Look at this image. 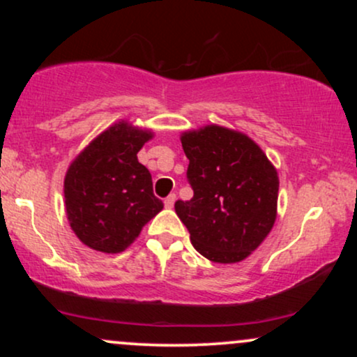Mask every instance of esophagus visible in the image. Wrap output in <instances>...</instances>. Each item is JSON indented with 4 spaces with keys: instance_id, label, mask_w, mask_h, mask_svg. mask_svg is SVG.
Returning <instances> with one entry per match:
<instances>
[{
    "instance_id": "1",
    "label": "esophagus",
    "mask_w": 357,
    "mask_h": 357,
    "mask_svg": "<svg viewBox=\"0 0 357 357\" xmlns=\"http://www.w3.org/2000/svg\"><path fill=\"white\" fill-rule=\"evenodd\" d=\"M174 202H176V195L173 192V195H169V196H167V198L165 199L166 208H173V206H174Z\"/></svg>"
}]
</instances>
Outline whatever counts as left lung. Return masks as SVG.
<instances>
[{"label":"left lung","instance_id":"obj_1","mask_svg":"<svg viewBox=\"0 0 357 357\" xmlns=\"http://www.w3.org/2000/svg\"><path fill=\"white\" fill-rule=\"evenodd\" d=\"M190 159V202L174 203L192 247L208 260L235 264L247 258L277 218L278 176L264 151L245 134L221 126L183 132Z\"/></svg>","mask_w":357,"mask_h":357}]
</instances>
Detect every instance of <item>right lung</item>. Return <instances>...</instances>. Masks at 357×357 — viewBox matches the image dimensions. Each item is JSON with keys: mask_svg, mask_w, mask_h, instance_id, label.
Listing matches in <instances>:
<instances>
[{"mask_svg": "<svg viewBox=\"0 0 357 357\" xmlns=\"http://www.w3.org/2000/svg\"><path fill=\"white\" fill-rule=\"evenodd\" d=\"M153 137L127 122L110 126L73 159L65 174V210L82 243L119 253L162 210L137 153Z\"/></svg>", "mask_w": 357, "mask_h": 357, "instance_id": "right-lung-1", "label": "right lung"}]
</instances>
